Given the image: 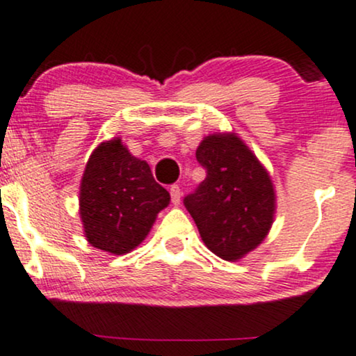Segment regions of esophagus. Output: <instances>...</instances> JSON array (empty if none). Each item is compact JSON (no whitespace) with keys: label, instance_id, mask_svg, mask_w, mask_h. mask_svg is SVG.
Instances as JSON below:
<instances>
[{"label":"esophagus","instance_id":"1","mask_svg":"<svg viewBox=\"0 0 356 356\" xmlns=\"http://www.w3.org/2000/svg\"><path fill=\"white\" fill-rule=\"evenodd\" d=\"M169 192H170V200H172V204H174V205L181 204V197H182V194H181V187L175 186V184H174V186H170Z\"/></svg>","mask_w":356,"mask_h":356}]
</instances>
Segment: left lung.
Here are the masks:
<instances>
[{
    "label": "left lung",
    "mask_w": 356,
    "mask_h": 356,
    "mask_svg": "<svg viewBox=\"0 0 356 356\" xmlns=\"http://www.w3.org/2000/svg\"><path fill=\"white\" fill-rule=\"evenodd\" d=\"M195 157L207 175L184 197V205L209 250L234 262L270 230L275 213L270 175L235 134L207 136Z\"/></svg>",
    "instance_id": "obj_1"
}]
</instances>
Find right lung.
<instances>
[{
	"label": "right lung",
	"mask_w": 356,
	"mask_h": 356,
	"mask_svg": "<svg viewBox=\"0 0 356 356\" xmlns=\"http://www.w3.org/2000/svg\"><path fill=\"white\" fill-rule=\"evenodd\" d=\"M170 195L154 181L151 167L136 159L121 139L102 143L81 181L79 213L92 247L122 255L139 245Z\"/></svg>",
	"instance_id": "1"
}]
</instances>
